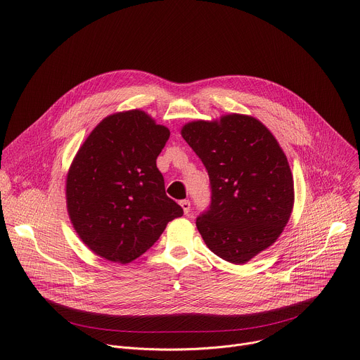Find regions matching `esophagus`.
Wrapping results in <instances>:
<instances>
[{"label": "esophagus", "mask_w": 360, "mask_h": 360, "mask_svg": "<svg viewBox=\"0 0 360 360\" xmlns=\"http://www.w3.org/2000/svg\"><path fill=\"white\" fill-rule=\"evenodd\" d=\"M179 205H181L182 210H184V214H185V215H188V214H189V211H191V202L185 199V200H181V202H179Z\"/></svg>", "instance_id": "esophagus-1"}]
</instances>
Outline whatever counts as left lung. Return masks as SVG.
<instances>
[{
	"label": "left lung",
	"instance_id": "1",
	"mask_svg": "<svg viewBox=\"0 0 360 360\" xmlns=\"http://www.w3.org/2000/svg\"><path fill=\"white\" fill-rule=\"evenodd\" d=\"M182 138L208 171L212 202L196 228L226 262L242 265L272 246L295 203L293 175L274 134L250 115L196 120Z\"/></svg>",
	"mask_w": 360,
	"mask_h": 360
}]
</instances>
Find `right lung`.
Segmentation results:
<instances>
[{"label":"right lung","instance_id":"add662e5","mask_svg":"<svg viewBox=\"0 0 360 360\" xmlns=\"http://www.w3.org/2000/svg\"><path fill=\"white\" fill-rule=\"evenodd\" d=\"M169 129L129 110L102 120L86 136L65 181L70 221L84 245L115 264H129L184 215L167 196L157 158Z\"/></svg>","mask_w":360,"mask_h":360}]
</instances>
